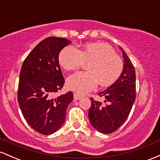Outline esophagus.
Returning a JSON list of instances; mask_svg holds the SVG:
<instances>
[{
    "label": "esophagus",
    "instance_id": "34e87169",
    "mask_svg": "<svg viewBox=\"0 0 160 160\" xmlns=\"http://www.w3.org/2000/svg\"><path fill=\"white\" fill-rule=\"evenodd\" d=\"M81 98H82V95L78 94V93H74V100H80V99Z\"/></svg>",
    "mask_w": 160,
    "mask_h": 160
}]
</instances>
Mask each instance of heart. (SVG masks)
<instances>
[{
  "instance_id": "obj_1",
  "label": "heart",
  "mask_w": 160,
  "mask_h": 160,
  "mask_svg": "<svg viewBox=\"0 0 160 160\" xmlns=\"http://www.w3.org/2000/svg\"><path fill=\"white\" fill-rule=\"evenodd\" d=\"M58 61L66 70H77L85 63L88 71H80L71 75L67 86L71 90L85 93L94 89L98 82L102 86L114 83L123 71V62L115 53L111 46L104 43L86 44L79 50L73 46L62 49Z\"/></svg>"
}]
</instances>
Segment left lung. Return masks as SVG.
Returning a JSON list of instances; mask_svg holds the SVG:
<instances>
[{
	"label": "left lung",
	"mask_w": 160,
	"mask_h": 160,
	"mask_svg": "<svg viewBox=\"0 0 160 160\" xmlns=\"http://www.w3.org/2000/svg\"><path fill=\"white\" fill-rule=\"evenodd\" d=\"M124 68L122 74L106 90L98 93L104 98V104L90 98L89 119L92 126L98 132L109 134L115 132L128 118L136 98L135 70L125 51Z\"/></svg>",
	"instance_id": "8db88e82"
}]
</instances>
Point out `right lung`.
Here are the masks:
<instances>
[{"label": "right lung", "instance_id": "add662e5", "mask_svg": "<svg viewBox=\"0 0 160 160\" xmlns=\"http://www.w3.org/2000/svg\"><path fill=\"white\" fill-rule=\"evenodd\" d=\"M70 43L65 38H46L28 55L22 66L18 102L26 122L42 135H50L62 127L74 98L72 92L54 98L65 84L58 55Z\"/></svg>", "mask_w": 160, "mask_h": 160}]
</instances>
